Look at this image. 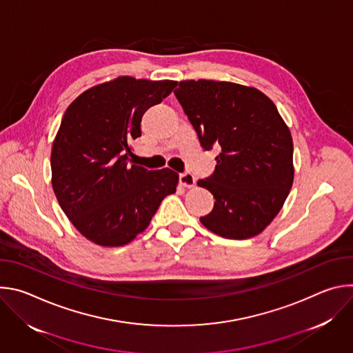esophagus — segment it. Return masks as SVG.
<instances>
[{
  "label": "esophagus",
  "instance_id": "esophagus-1",
  "mask_svg": "<svg viewBox=\"0 0 353 353\" xmlns=\"http://www.w3.org/2000/svg\"><path fill=\"white\" fill-rule=\"evenodd\" d=\"M180 183L184 185V187H187V188H191V187H194V184H195V177L191 174V173H181L180 174Z\"/></svg>",
  "mask_w": 353,
  "mask_h": 353
}]
</instances>
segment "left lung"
I'll list each match as a JSON object with an SVG mask.
<instances>
[{"label": "left lung", "instance_id": "obj_1", "mask_svg": "<svg viewBox=\"0 0 353 353\" xmlns=\"http://www.w3.org/2000/svg\"><path fill=\"white\" fill-rule=\"evenodd\" d=\"M174 94L201 146L222 148L215 172L198 180L215 198L201 223L225 239L261 233L281 211L294 173L292 135L276 106L259 89L233 82L181 81Z\"/></svg>", "mask_w": 353, "mask_h": 353}]
</instances>
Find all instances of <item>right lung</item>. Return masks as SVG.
I'll list each match as a JSON object with an SVG mask.
<instances>
[{
    "label": "right lung",
    "instance_id": "obj_1",
    "mask_svg": "<svg viewBox=\"0 0 353 353\" xmlns=\"http://www.w3.org/2000/svg\"><path fill=\"white\" fill-rule=\"evenodd\" d=\"M176 83L119 77L85 90L64 113L50 159L52 184L61 210L88 240L106 247L130 243L176 192V172L148 170L128 159L143 113Z\"/></svg>",
    "mask_w": 353,
    "mask_h": 353
}]
</instances>
